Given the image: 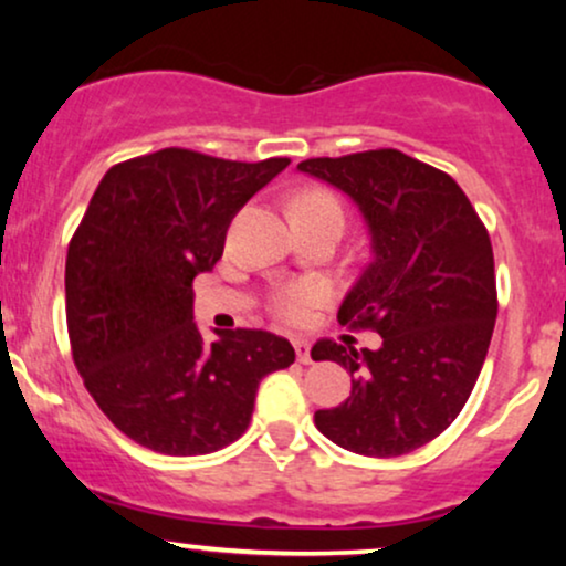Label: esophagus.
I'll return each mask as SVG.
<instances>
[{
    "label": "esophagus",
    "instance_id": "34e87169",
    "mask_svg": "<svg viewBox=\"0 0 566 566\" xmlns=\"http://www.w3.org/2000/svg\"><path fill=\"white\" fill-rule=\"evenodd\" d=\"M295 354H297V361H301V365H311V361H314L308 340H295Z\"/></svg>",
    "mask_w": 566,
    "mask_h": 566
}]
</instances>
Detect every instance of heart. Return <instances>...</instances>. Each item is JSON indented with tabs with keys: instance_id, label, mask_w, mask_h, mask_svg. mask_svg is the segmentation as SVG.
<instances>
[{
	"instance_id": "heart-1",
	"label": "heart",
	"mask_w": 566,
	"mask_h": 566,
	"mask_svg": "<svg viewBox=\"0 0 566 566\" xmlns=\"http://www.w3.org/2000/svg\"><path fill=\"white\" fill-rule=\"evenodd\" d=\"M295 207H314V210H333L340 216V207L335 205L333 197H327V193H319V191H308V193H301L295 201H292V210ZM324 301V284L314 282V279H305V282H297L292 284V287L282 290L276 295V314L282 316L284 322L290 324H301L308 319L311 308L314 305H319Z\"/></svg>"
}]
</instances>
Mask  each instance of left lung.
<instances>
[{
  "label": "left lung",
  "mask_w": 566,
  "mask_h": 566,
  "mask_svg": "<svg viewBox=\"0 0 566 566\" xmlns=\"http://www.w3.org/2000/svg\"><path fill=\"white\" fill-rule=\"evenodd\" d=\"M297 170L346 193L365 220L369 263L337 319L382 337L375 350L311 348L314 361L350 375L348 399L314 423L367 458L418 450L458 418L490 348L497 292L486 229L450 175L396 148L305 159Z\"/></svg>",
  "instance_id": "1"
}]
</instances>
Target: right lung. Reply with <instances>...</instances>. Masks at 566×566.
<instances>
[{"instance_id":"1","label":"right lung","mask_w":566,"mask_h":566,"mask_svg":"<svg viewBox=\"0 0 566 566\" xmlns=\"http://www.w3.org/2000/svg\"><path fill=\"white\" fill-rule=\"evenodd\" d=\"M287 165L161 148L114 165L90 199L66 258L74 365L103 415L148 450L186 458L237 441L261 380L295 361L263 329L207 343L191 290L223 255L233 216Z\"/></svg>"}]
</instances>
